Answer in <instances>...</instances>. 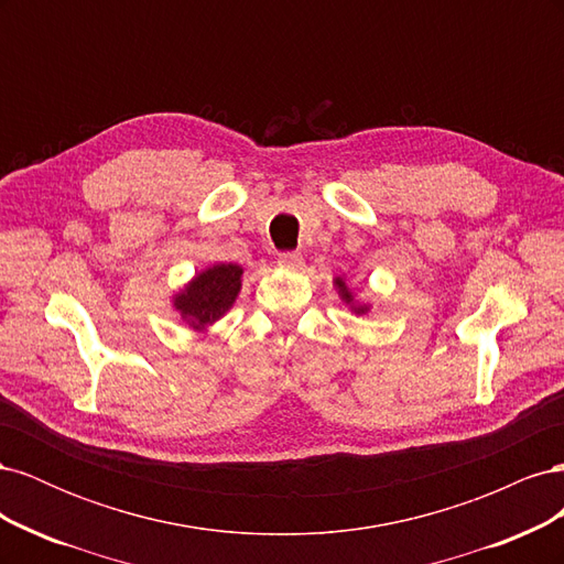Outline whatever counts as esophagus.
<instances>
[{
	"instance_id": "esophagus-1",
	"label": "esophagus",
	"mask_w": 564,
	"mask_h": 564,
	"mask_svg": "<svg viewBox=\"0 0 564 564\" xmlns=\"http://www.w3.org/2000/svg\"><path fill=\"white\" fill-rule=\"evenodd\" d=\"M278 263L286 270H299L303 265V256L299 251H284L278 256Z\"/></svg>"
}]
</instances>
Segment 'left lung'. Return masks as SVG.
Masks as SVG:
<instances>
[{"label":"left lung","mask_w":564,"mask_h":564,"mask_svg":"<svg viewBox=\"0 0 564 564\" xmlns=\"http://www.w3.org/2000/svg\"><path fill=\"white\" fill-rule=\"evenodd\" d=\"M334 286L338 289V296L344 299V301L350 305V308H352L357 315L367 313V305H357V303H355V299H352V292H350V289H348V284L344 282V278H336V280H334Z\"/></svg>","instance_id":"1"}]
</instances>
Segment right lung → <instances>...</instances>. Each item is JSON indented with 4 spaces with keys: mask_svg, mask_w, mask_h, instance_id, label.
I'll list each match as a JSON object with an SVG mask.
<instances>
[{
    "mask_svg": "<svg viewBox=\"0 0 564 564\" xmlns=\"http://www.w3.org/2000/svg\"><path fill=\"white\" fill-rule=\"evenodd\" d=\"M242 265L216 263L174 296V308L193 329L202 332L224 317L242 289Z\"/></svg>",
    "mask_w": 564,
    "mask_h": 564,
    "instance_id": "add662e5",
    "label": "right lung"
}]
</instances>
